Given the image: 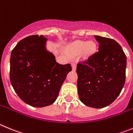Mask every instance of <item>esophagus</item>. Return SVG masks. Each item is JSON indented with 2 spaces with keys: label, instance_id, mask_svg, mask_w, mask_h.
Masks as SVG:
<instances>
[{
  "label": "esophagus",
  "instance_id": "obj_1",
  "mask_svg": "<svg viewBox=\"0 0 133 133\" xmlns=\"http://www.w3.org/2000/svg\"><path fill=\"white\" fill-rule=\"evenodd\" d=\"M71 66H72V69L73 71H75L76 70V68H77V64H76V63H72L71 64Z\"/></svg>",
  "mask_w": 133,
  "mask_h": 133
}]
</instances>
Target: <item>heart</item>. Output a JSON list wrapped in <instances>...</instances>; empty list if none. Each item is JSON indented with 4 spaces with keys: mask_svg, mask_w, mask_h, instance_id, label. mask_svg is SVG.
Here are the masks:
<instances>
[{
    "mask_svg": "<svg viewBox=\"0 0 133 133\" xmlns=\"http://www.w3.org/2000/svg\"><path fill=\"white\" fill-rule=\"evenodd\" d=\"M97 50V44L95 42L75 41L68 48V52L73 56H77L83 53L85 57H89L95 53Z\"/></svg>",
    "mask_w": 133,
    "mask_h": 133,
    "instance_id": "obj_1",
    "label": "heart"
}]
</instances>
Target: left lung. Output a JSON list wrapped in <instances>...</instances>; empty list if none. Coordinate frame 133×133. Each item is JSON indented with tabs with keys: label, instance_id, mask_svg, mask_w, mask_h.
<instances>
[{
	"label": "left lung",
	"instance_id": "left-lung-1",
	"mask_svg": "<svg viewBox=\"0 0 133 133\" xmlns=\"http://www.w3.org/2000/svg\"><path fill=\"white\" fill-rule=\"evenodd\" d=\"M94 37L99 44L98 52L77 64V91L84 105L101 109L112 103L125 85L127 57L115 40Z\"/></svg>",
	"mask_w": 133,
	"mask_h": 133
}]
</instances>
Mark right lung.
I'll list each match as a JSON object with an SVG mask.
<instances>
[{"instance_id": "add662e5", "label": "right lung", "mask_w": 133, "mask_h": 133, "mask_svg": "<svg viewBox=\"0 0 133 133\" xmlns=\"http://www.w3.org/2000/svg\"><path fill=\"white\" fill-rule=\"evenodd\" d=\"M47 38L33 35L20 40L10 55V83L19 97L28 105H52L59 94L70 64L61 65L46 48Z\"/></svg>"}]
</instances>
